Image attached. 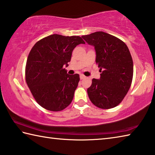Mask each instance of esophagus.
I'll list each match as a JSON object with an SVG mask.
<instances>
[{
	"instance_id": "1",
	"label": "esophagus",
	"mask_w": 155,
	"mask_h": 155,
	"mask_svg": "<svg viewBox=\"0 0 155 155\" xmlns=\"http://www.w3.org/2000/svg\"><path fill=\"white\" fill-rule=\"evenodd\" d=\"M80 80H84V79L86 78V76H85V75H84L81 74V75H80Z\"/></svg>"
}]
</instances>
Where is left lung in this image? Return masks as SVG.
<instances>
[{
	"mask_svg": "<svg viewBox=\"0 0 155 155\" xmlns=\"http://www.w3.org/2000/svg\"><path fill=\"white\" fill-rule=\"evenodd\" d=\"M81 37L96 51L100 78L92 79L87 88L89 98L102 109L114 108L130 89L133 77V61L126 44L118 38L98 31Z\"/></svg>",
	"mask_w": 155,
	"mask_h": 155,
	"instance_id": "left-lung-1",
	"label": "left lung"
}]
</instances>
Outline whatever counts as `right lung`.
<instances>
[{
	"mask_svg": "<svg viewBox=\"0 0 155 155\" xmlns=\"http://www.w3.org/2000/svg\"><path fill=\"white\" fill-rule=\"evenodd\" d=\"M85 42L79 36L53 34L37 42L28 56L25 78L37 102L50 111H61L71 104L80 75H69L64 68L72 51Z\"/></svg>",
	"mask_w": 155,
	"mask_h": 155,
	"instance_id": "add662e5",
	"label": "right lung"
}]
</instances>
